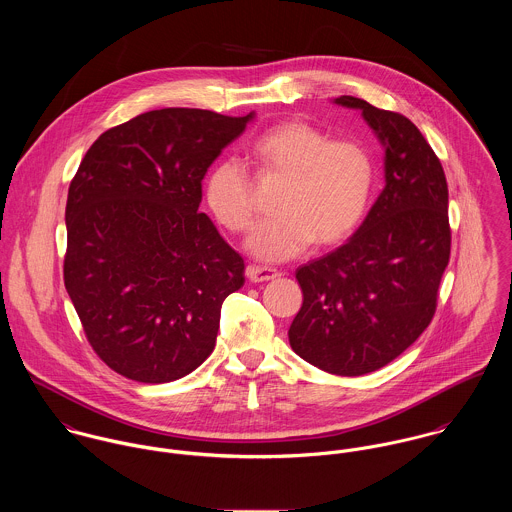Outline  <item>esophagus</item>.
<instances>
[{
	"label": "esophagus",
	"mask_w": 512,
	"mask_h": 512,
	"mask_svg": "<svg viewBox=\"0 0 512 512\" xmlns=\"http://www.w3.org/2000/svg\"><path fill=\"white\" fill-rule=\"evenodd\" d=\"M246 276L250 282H270V280L278 278L280 272L276 268H268V266H248Z\"/></svg>",
	"instance_id": "1"
}]
</instances>
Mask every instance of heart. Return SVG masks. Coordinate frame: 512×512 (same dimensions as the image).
Listing matches in <instances>:
<instances>
[{
    "label": "heart",
    "mask_w": 512,
    "mask_h": 512,
    "mask_svg": "<svg viewBox=\"0 0 512 512\" xmlns=\"http://www.w3.org/2000/svg\"><path fill=\"white\" fill-rule=\"evenodd\" d=\"M250 157L260 175L284 179L272 219L256 226L250 252L268 262L303 254L313 242L331 248L365 220L376 179L370 149L353 138L331 140L321 128L288 120L260 134ZM205 199L220 224L244 234L256 217L254 185L234 159L217 163L205 181Z\"/></svg>",
    "instance_id": "heart-1"
}]
</instances>
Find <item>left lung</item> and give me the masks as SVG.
<instances>
[{"instance_id":"8db88e82","label":"left lung","mask_w":512,"mask_h":512,"mask_svg":"<svg viewBox=\"0 0 512 512\" xmlns=\"http://www.w3.org/2000/svg\"><path fill=\"white\" fill-rule=\"evenodd\" d=\"M335 102L361 110L386 147V185L343 246L297 268L303 305L288 335L307 363L361 376L402 355L436 315L449 193L436 151L406 116L355 96Z\"/></svg>"}]
</instances>
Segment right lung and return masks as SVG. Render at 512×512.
<instances>
[{
    "instance_id": "1",
    "label": "right lung",
    "mask_w": 512,
    "mask_h": 512,
    "mask_svg": "<svg viewBox=\"0 0 512 512\" xmlns=\"http://www.w3.org/2000/svg\"><path fill=\"white\" fill-rule=\"evenodd\" d=\"M250 118L151 110L106 130L74 173L65 288L92 351L130 380L203 365L222 301L244 286L242 256L199 205L207 169Z\"/></svg>"
}]
</instances>
